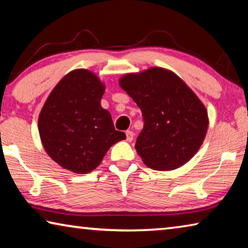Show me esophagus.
<instances>
[{"label": "esophagus", "instance_id": "obj_1", "mask_svg": "<svg viewBox=\"0 0 248 248\" xmlns=\"http://www.w3.org/2000/svg\"><path fill=\"white\" fill-rule=\"evenodd\" d=\"M133 136H134V133L132 131H130V130L125 131V137H127V141L131 142L133 140Z\"/></svg>", "mask_w": 248, "mask_h": 248}]
</instances>
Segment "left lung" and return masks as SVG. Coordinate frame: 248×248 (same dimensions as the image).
Here are the masks:
<instances>
[{"label": "left lung", "instance_id": "obj_1", "mask_svg": "<svg viewBox=\"0 0 248 248\" xmlns=\"http://www.w3.org/2000/svg\"><path fill=\"white\" fill-rule=\"evenodd\" d=\"M119 84L142 111L144 124L136 150L144 164L170 170L189 161L202 144L209 124L205 107L194 92L162 68L127 74Z\"/></svg>", "mask_w": 248, "mask_h": 248}]
</instances>
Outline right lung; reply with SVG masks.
<instances>
[{
  "label": "right lung",
  "mask_w": 248,
  "mask_h": 248,
  "mask_svg": "<svg viewBox=\"0 0 248 248\" xmlns=\"http://www.w3.org/2000/svg\"><path fill=\"white\" fill-rule=\"evenodd\" d=\"M104 84L87 70H75L57 84L46 100L38 130L46 152L63 169L90 173L116 142L125 139L100 106Z\"/></svg>",
  "instance_id": "1"
}]
</instances>
